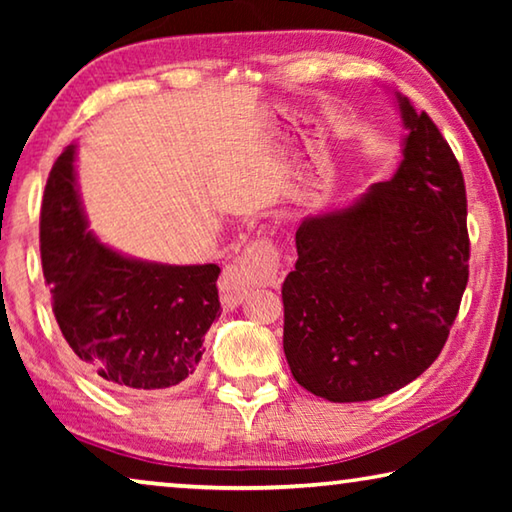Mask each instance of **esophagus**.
Returning <instances> with one entry per match:
<instances>
[{
    "label": "esophagus",
    "mask_w": 512,
    "mask_h": 512,
    "mask_svg": "<svg viewBox=\"0 0 512 512\" xmlns=\"http://www.w3.org/2000/svg\"><path fill=\"white\" fill-rule=\"evenodd\" d=\"M280 282V250L268 239H255L232 266L223 271L219 282L221 300L225 307H235L246 296L248 284H277Z\"/></svg>",
    "instance_id": "esophagus-1"
}]
</instances>
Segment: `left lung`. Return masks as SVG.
<instances>
[{
	"label": "left lung",
	"instance_id": "8db88e82",
	"mask_svg": "<svg viewBox=\"0 0 512 512\" xmlns=\"http://www.w3.org/2000/svg\"><path fill=\"white\" fill-rule=\"evenodd\" d=\"M406 137L391 180L341 210L307 216L282 284L293 379L329 402H368L420 377L452 329L467 284V198L427 112L395 94Z\"/></svg>",
	"mask_w": 512,
	"mask_h": 512
}]
</instances>
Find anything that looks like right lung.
Segmentation results:
<instances>
[{
  "mask_svg": "<svg viewBox=\"0 0 512 512\" xmlns=\"http://www.w3.org/2000/svg\"><path fill=\"white\" fill-rule=\"evenodd\" d=\"M76 146L49 173L40 212L42 273L60 332L81 366L124 393H160L196 372L221 316L216 264L171 266L121 255L88 230Z\"/></svg>",
  "mask_w": 512,
  "mask_h": 512,
  "instance_id": "add662e5",
  "label": "right lung"
}]
</instances>
